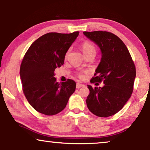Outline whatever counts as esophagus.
I'll return each instance as SVG.
<instances>
[{
    "instance_id": "esophagus-1",
    "label": "esophagus",
    "mask_w": 150,
    "mask_h": 150,
    "mask_svg": "<svg viewBox=\"0 0 150 150\" xmlns=\"http://www.w3.org/2000/svg\"><path fill=\"white\" fill-rule=\"evenodd\" d=\"M84 86H85V85H83V84L77 83H76V89H79V88H81V87H83Z\"/></svg>"
}]
</instances>
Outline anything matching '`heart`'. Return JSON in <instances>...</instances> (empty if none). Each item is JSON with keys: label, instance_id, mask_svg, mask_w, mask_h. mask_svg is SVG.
<instances>
[{"label": "heart", "instance_id": "obj_1", "mask_svg": "<svg viewBox=\"0 0 150 150\" xmlns=\"http://www.w3.org/2000/svg\"><path fill=\"white\" fill-rule=\"evenodd\" d=\"M81 48L85 55H87L88 54H89V53H94V54L96 53L95 46H94L93 45L89 42H85L82 43ZM68 52H69V50L67 51L66 53V56L67 55V54H68ZM77 75L79 78L83 77V75H82L81 73H78Z\"/></svg>", "mask_w": 150, "mask_h": 150}]
</instances>
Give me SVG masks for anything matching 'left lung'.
<instances>
[{
	"instance_id": "left-lung-1",
	"label": "left lung",
	"mask_w": 150,
	"mask_h": 150,
	"mask_svg": "<svg viewBox=\"0 0 150 150\" xmlns=\"http://www.w3.org/2000/svg\"><path fill=\"white\" fill-rule=\"evenodd\" d=\"M83 33L98 44L102 52L101 61L90 83L104 84L102 87L87 85V107L96 116H112L124 107L132 95L136 77L134 61L124 43L112 33L98 30Z\"/></svg>"
}]
</instances>
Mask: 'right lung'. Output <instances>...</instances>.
Wrapping results in <instances>:
<instances>
[{
    "label": "right lung",
    "instance_id": "add662e5",
    "mask_svg": "<svg viewBox=\"0 0 150 150\" xmlns=\"http://www.w3.org/2000/svg\"><path fill=\"white\" fill-rule=\"evenodd\" d=\"M79 32L48 33L30 45L22 59L20 75L22 91L28 103L40 113L54 115L64 109L76 83H59L54 70L64 63L65 56Z\"/></svg>",
    "mask_w": 150,
    "mask_h": 150
}]
</instances>
